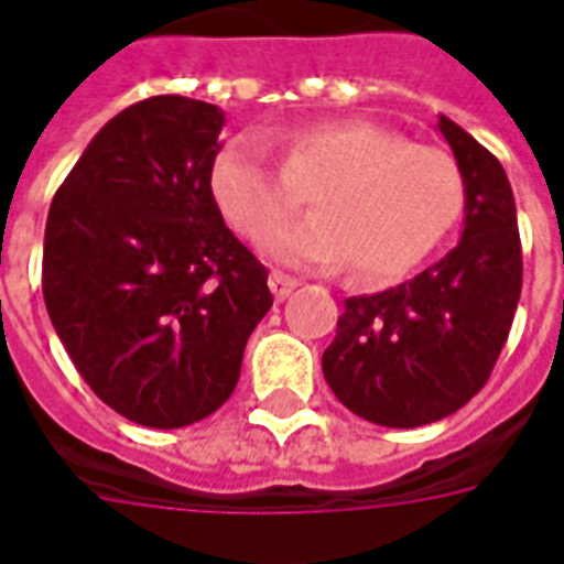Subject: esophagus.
I'll return each mask as SVG.
<instances>
[{"instance_id":"esophagus-1","label":"esophagus","mask_w":564,"mask_h":564,"mask_svg":"<svg viewBox=\"0 0 564 564\" xmlns=\"http://www.w3.org/2000/svg\"><path fill=\"white\" fill-rule=\"evenodd\" d=\"M269 286H271V293H274V299H278V302H283V299H286V295L293 293L295 286H299V281H295V278H290V274H281V271H271Z\"/></svg>"}]
</instances>
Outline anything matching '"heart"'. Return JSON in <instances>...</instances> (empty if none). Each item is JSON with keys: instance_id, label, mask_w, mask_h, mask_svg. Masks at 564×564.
<instances>
[{"instance_id": "b5f03b06", "label": "heart", "mask_w": 564, "mask_h": 564, "mask_svg": "<svg viewBox=\"0 0 564 564\" xmlns=\"http://www.w3.org/2000/svg\"><path fill=\"white\" fill-rule=\"evenodd\" d=\"M212 199L229 227L265 245L317 191L311 221L284 230L269 253L295 269L356 262L365 283L398 281L440 245L463 206L452 158L377 122H325L286 140L283 166L253 133L229 140L208 170Z\"/></svg>"}]
</instances>
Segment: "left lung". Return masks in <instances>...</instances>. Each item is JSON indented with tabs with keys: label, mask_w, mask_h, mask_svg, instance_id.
Wrapping results in <instances>:
<instances>
[{
	"label": "left lung",
	"mask_w": 564,
	"mask_h": 564,
	"mask_svg": "<svg viewBox=\"0 0 564 564\" xmlns=\"http://www.w3.org/2000/svg\"><path fill=\"white\" fill-rule=\"evenodd\" d=\"M463 178V229L431 269L386 293L346 299L323 373L346 410L421 427L478 394L514 323L523 253L502 164L448 116L436 122Z\"/></svg>",
	"instance_id": "obj_1"
}]
</instances>
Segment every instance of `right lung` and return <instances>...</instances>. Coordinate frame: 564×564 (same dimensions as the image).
Listing matches in <instances>:
<instances>
[{
	"instance_id": "right-lung-1",
	"label": "right lung",
	"mask_w": 564,
	"mask_h": 564,
	"mask_svg": "<svg viewBox=\"0 0 564 564\" xmlns=\"http://www.w3.org/2000/svg\"><path fill=\"white\" fill-rule=\"evenodd\" d=\"M224 110L158 95L112 116L53 197L44 302L98 398L173 431L224 406L250 332L269 314V271L212 199Z\"/></svg>"
}]
</instances>
